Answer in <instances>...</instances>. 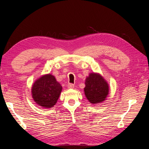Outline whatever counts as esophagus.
Listing matches in <instances>:
<instances>
[{"label": "esophagus", "mask_w": 149, "mask_h": 149, "mask_svg": "<svg viewBox=\"0 0 149 149\" xmlns=\"http://www.w3.org/2000/svg\"><path fill=\"white\" fill-rule=\"evenodd\" d=\"M68 88L69 89H72L74 88V84L72 83H69L68 84Z\"/></svg>", "instance_id": "obj_1"}]
</instances>
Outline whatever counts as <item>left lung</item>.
<instances>
[{"label": "left lung", "instance_id": "obj_1", "mask_svg": "<svg viewBox=\"0 0 149 149\" xmlns=\"http://www.w3.org/2000/svg\"><path fill=\"white\" fill-rule=\"evenodd\" d=\"M85 95L92 104H98L106 100L109 93V85L99 74L91 73L86 79Z\"/></svg>", "mask_w": 149, "mask_h": 149}]
</instances>
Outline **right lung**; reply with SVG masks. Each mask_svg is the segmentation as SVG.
Masks as SVG:
<instances>
[{
	"mask_svg": "<svg viewBox=\"0 0 149 149\" xmlns=\"http://www.w3.org/2000/svg\"><path fill=\"white\" fill-rule=\"evenodd\" d=\"M62 90L56 78L49 74L43 75L33 85L31 92L35 102L44 108L52 107L56 104Z\"/></svg>",
	"mask_w": 149,
	"mask_h": 149,
	"instance_id": "1",
	"label": "right lung"
}]
</instances>
